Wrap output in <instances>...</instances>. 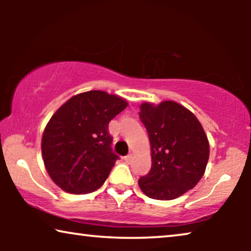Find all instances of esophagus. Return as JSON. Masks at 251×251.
I'll return each instance as SVG.
<instances>
[{"label":"esophagus","instance_id":"esophagus-1","mask_svg":"<svg viewBox=\"0 0 251 251\" xmlns=\"http://www.w3.org/2000/svg\"><path fill=\"white\" fill-rule=\"evenodd\" d=\"M125 160L126 161V162H129V161H131V160H132V154H129V155H126V156L125 157Z\"/></svg>","mask_w":251,"mask_h":251}]
</instances>
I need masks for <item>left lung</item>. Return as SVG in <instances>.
<instances>
[{"mask_svg": "<svg viewBox=\"0 0 251 251\" xmlns=\"http://www.w3.org/2000/svg\"><path fill=\"white\" fill-rule=\"evenodd\" d=\"M139 108L149 133L152 167L138 185L151 199L174 200L203 176L210 152L208 137L197 116L176 101H145Z\"/></svg>", "mask_w": 251, "mask_h": 251, "instance_id": "obj_1", "label": "left lung"}]
</instances>
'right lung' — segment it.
Here are the masks:
<instances>
[{
    "label": "right lung",
    "instance_id": "add662e5",
    "mask_svg": "<svg viewBox=\"0 0 251 251\" xmlns=\"http://www.w3.org/2000/svg\"><path fill=\"white\" fill-rule=\"evenodd\" d=\"M128 106L118 95L91 90L60 106L46 126L41 149L53 183L71 194H87L107 179L119 156L112 152L108 123Z\"/></svg>",
    "mask_w": 251,
    "mask_h": 251
}]
</instances>
